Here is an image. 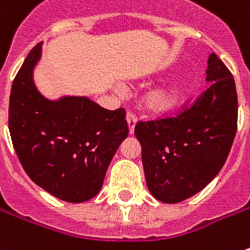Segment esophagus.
Segmentation results:
<instances>
[{
    "mask_svg": "<svg viewBox=\"0 0 250 250\" xmlns=\"http://www.w3.org/2000/svg\"><path fill=\"white\" fill-rule=\"evenodd\" d=\"M127 125H128V131H130V134H133L134 133V127H136L137 123V117L133 113H127Z\"/></svg>",
    "mask_w": 250,
    "mask_h": 250,
    "instance_id": "obj_1",
    "label": "esophagus"
}]
</instances>
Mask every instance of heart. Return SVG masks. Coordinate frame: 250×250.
Here are the masks:
<instances>
[{
	"instance_id": "obj_1",
	"label": "heart",
	"mask_w": 250,
	"mask_h": 250,
	"mask_svg": "<svg viewBox=\"0 0 250 250\" xmlns=\"http://www.w3.org/2000/svg\"><path fill=\"white\" fill-rule=\"evenodd\" d=\"M185 92V81L182 78H172L151 88L143 96L141 104L144 110L154 116H161L170 112L179 104Z\"/></svg>"
}]
</instances>
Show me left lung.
Here are the masks:
<instances>
[{
    "mask_svg": "<svg viewBox=\"0 0 250 250\" xmlns=\"http://www.w3.org/2000/svg\"><path fill=\"white\" fill-rule=\"evenodd\" d=\"M210 86L176 117L138 122L143 167L151 194L175 204L203 190L224 167L236 134L238 96L232 74L211 53Z\"/></svg>",
    "mask_w": 250,
    "mask_h": 250,
    "instance_id": "obj_1",
    "label": "left lung"
}]
</instances>
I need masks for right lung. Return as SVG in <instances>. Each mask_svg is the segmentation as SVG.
I'll return each mask as SVG.
<instances>
[{"label": "right lung", "instance_id": "add662e5", "mask_svg": "<svg viewBox=\"0 0 250 250\" xmlns=\"http://www.w3.org/2000/svg\"><path fill=\"white\" fill-rule=\"evenodd\" d=\"M42 44L27 54L12 83L9 133L30 179L60 200L82 203L102 189L109 164L128 134L125 112L106 110L86 96H43L33 80Z\"/></svg>", "mask_w": 250, "mask_h": 250}]
</instances>
